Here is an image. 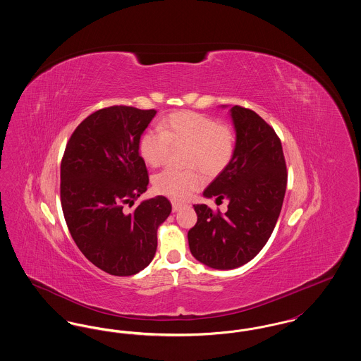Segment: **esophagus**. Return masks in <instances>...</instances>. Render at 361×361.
I'll list each match as a JSON object with an SVG mask.
<instances>
[{"label":"esophagus","mask_w":361,"mask_h":361,"mask_svg":"<svg viewBox=\"0 0 361 361\" xmlns=\"http://www.w3.org/2000/svg\"><path fill=\"white\" fill-rule=\"evenodd\" d=\"M183 204H180V203H176V202H173L172 203V209L173 212H177V211H180L181 208H183Z\"/></svg>","instance_id":"34e87169"}]
</instances>
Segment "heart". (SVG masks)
<instances>
[{
    "label": "heart",
    "instance_id": "1",
    "mask_svg": "<svg viewBox=\"0 0 361 361\" xmlns=\"http://www.w3.org/2000/svg\"><path fill=\"white\" fill-rule=\"evenodd\" d=\"M157 128L158 131H146L139 140V154L152 168L165 165L172 147H187L185 165L192 169H165L153 178L158 193L177 202L187 200L203 185V177L196 168L207 174H218L235 153L234 130L204 114L174 112L159 121Z\"/></svg>",
    "mask_w": 361,
    "mask_h": 361
}]
</instances>
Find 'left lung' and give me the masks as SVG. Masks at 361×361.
I'll return each mask as SVG.
<instances>
[{"instance_id":"left-lung-1","label":"left lung","mask_w":361,"mask_h":361,"mask_svg":"<svg viewBox=\"0 0 361 361\" xmlns=\"http://www.w3.org/2000/svg\"><path fill=\"white\" fill-rule=\"evenodd\" d=\"M230 111L235 153L203 193L216 202L227 199V211L193 206L197 222L188 231L192 256L215 269H234L257 256L275 228L287 188L286 159L275 130L252 109L234 105Z\"/></svg>"}]
</instances>
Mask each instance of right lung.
Here are the masks:
<instances>
[{
  "label": "right lung",
  "mask_w": 361,
  "mask_h": 361,
  "mask_svg": "<svg viewBox=\"0 0 361 361\" xmlns=\"http://www.w3.org/2000/svg\"><path fill=\"white\" fill-rule=\"evenodd\" d=\"M155 114L127 105L93 112L71 134L61 162V204L70 234L109 275H135L152 262L157 230L172 211L165 196L124 211L147 189L139 140Z\"/></svg>",
  "instance_id": "1"
}]
</instances>
